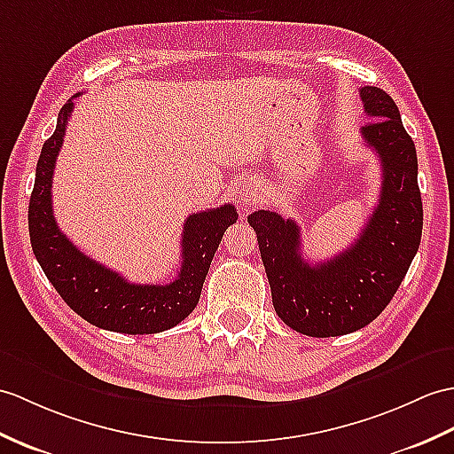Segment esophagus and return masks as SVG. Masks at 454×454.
<instances>
[{
    "label": "esophagus",
    "instance_id": "esophagus-1",
    "mask_svg": "<svg viewBox=\"0 0 454 454\" xmlns=\"http://www.w3.org/2000/svg\"><path fill=\"white\" fill-rule=\"evenodd\" d=\"M239 203L244 205V207L255 205L257 203V195L255 193H244V195H241V199H239Z\"/></svg>",
    "mask_w": 454,
    "mask_h": 454
}]
</instances>
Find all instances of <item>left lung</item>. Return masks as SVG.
I'll use <instances>...</instances> for the list:
<instances>
[{
  "label": "left lung",
  "instance_id": "1",
  "mask_svg": "<svg viewBox=\"0 0 454 454\" xmlns=\"http://www.w3.org/2000/svg\"><path fill=\"white\" fill-rule=\"evenodd\" d=\"M364 141L381 160V195L360 239L340 255L309 265L301 257L300 226L272 210L247 216L259 241L272 305L290 329L339 336L364 329L393 300L419 247L424 208L418 156L395 100L383 89L362 87Z\"/></svg>",
  "mask_w": 454,
  "mask_h": 454
}]
</instances>
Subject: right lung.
Here are the masks:
<instances>
[{
	"instance_id": "add662e5",
	"label": "right lung",
	"mask_w": 454,
	"mask_h": 454,
	"mask_svg": "<svg viewBox=\"0 0 454 454\" xmlns=\"http://www.w3.org/2000/svg\"><path fill=\"white\" fill-rule=\"evenodd\" d=\"M73 100L63 104L54 135L42 146L28 203V234L42 270L69 308L84 321L114 333L154 334L192 313L224 231L238 220L230 203L192 215L184 224L182 267L170 284H133L84 255L61 234L51 208V177L63 146Z\"/></svg>"
}]
</instances>
